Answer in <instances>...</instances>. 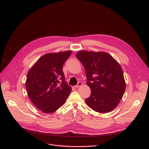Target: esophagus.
I'll list each match as a JSON object with an SVG mask.
<instances>
[{
    "instance_id": "34e87169",
    "label": "esophagus",
    "mask_w": 149,
    "mask_h": 149,
    "mask_svg": "<svg viewBox=\"0 0 149 149\" xmlns=\"http://www.w3.org/2000/svg\"><path fill=\"white\" fill-rule=\"evenodd\" d=\"M81 85H82V83H81V82H79L77 85L74 86V87H75V88H78V87H80Z\"/></svg>"
}]
</instances>
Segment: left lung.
<instances>
[{
	"label": "left lung",
	"mask_w": 149,
	"mask_h": 149,
	"mask_svg": "<svg viewBox=\"0 0 149 149\" xmlns=\"http://www.w3.org/2000/svg\"><path fill=\"white\" fill-rule=\"evenodd\" d=\"M76 58L84 66L90 96L87 105L100 113L115 109L122 98L126 83L121 66L109 54L104 52L82 51Z\"/></svg>",
	"instance_id": "obj_1"
}]
</instances>
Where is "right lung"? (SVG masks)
Returning <instances> with one entry per match:
<instances>
[{
	"instance_id": "1",
	"label": "right lung",
	"mask_w": 149,
	"mask_h": 149,
	"mask_svg": "<svg viewBox=\"0 0 149 149\" xmlns=\"http://www.w3.org/2000/svg\"><path fill=\"white\" fill-rule=\"evenodd\" d=\"M72 54L67 51L47 54L28 72L26 87L32 102L42 112L56 111L66 102L72 87L65 81L62 68Z\"/></svg>"
}]
</instances>
